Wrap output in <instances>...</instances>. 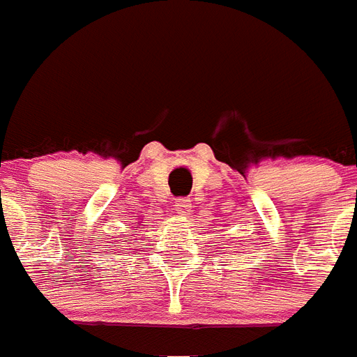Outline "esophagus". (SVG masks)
I'll list each match as a JSON object with an SVG mask.
<instances>
[{"mask_svg": "<svg viewBox=\"0 0 357 357\" xmlns=\"http://www.w3.org/2000/svg\"><path fill=\"white\" fill-rule=\"evenodd\" d=\"M190 208H192V201L186 199V197H181L176 199L175 203V211L178 214H190Z\"/></svg>", "mask_w": 357, "mask_h": 357, "instance_id": "1", "label": "esophagus"}]
</instances>
